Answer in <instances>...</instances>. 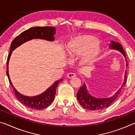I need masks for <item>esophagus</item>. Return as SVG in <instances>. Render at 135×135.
I'll use <instances>...</instances> for the list:
<instances>
[{
    "label": "esophagus",
    "mask_w": 135,
    "mask_h": 135,
    "mask_svg": "<svg viewBox=\"0 0 135 135\" xmlns=\"http://www.w3.org/2000/svg\"><path fill=\"white\" fill-rule=\"evenodd\" d=\"M67 78H68V79H72V78H73V77H76V75H75L74 73H70L67 75Z\"/></svg>",
    "instance_id": "esophagus-1"
}]
</instances>
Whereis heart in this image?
Masks as SVG:
<instances>
[{"mask_svg":"<svg viewBox=\"0 0 135 135\" xmlns=\"http://www.w3.org/2000/svg\"><path fill=\"white\" fill-rule=\"evenodd\" d=\"M65 51L70 56L82 55L81 64L86 65L94 63L100 55L102 50L97 38L83 35L70 40L66 45Z\"/></svg>","mask_w":135,"mask_h":135,"instance_id":"b5f03b06","label":"heart"}]
</instances>
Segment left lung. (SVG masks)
Wrapping results in <instances>:
<instances>
[{
	"mask_svg": "<svg viewBox=\"0 0 135 135\" xmlns=\"http://www.w3.org/2000/svg\"><path fill=\"white\" fill-rule=\"evenodd\" d=\"M109 48L119 51L126 58L125 52L120 43L111 40L109 43ZM126 61L127 67V64L126 59ZM126 80V72L125 71L124 81H123L121 88L113 96L106 98H97L93 97V96L89 93L88 89H87L86 84L85 83H84L83 86L79 89L78 92L77 93V100H79V102L80 104V105L83 107L84 108L89 109V110H100V109L107 108L109 105H110L114 100L117 99L118 95L120 94L122 88L124 86Z\"/></svg>",
	"mask_w": 135,
	"mask_h": 135,
	"instance_id": "obj_1",
	"label": "left lung"
}]
</instances>
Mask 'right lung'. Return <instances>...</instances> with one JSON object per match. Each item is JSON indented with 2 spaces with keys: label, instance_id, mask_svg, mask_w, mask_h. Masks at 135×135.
I'll return each instance as SVG.
<instances>
[{
  "label": "right lung",
  "instance_id": "add662e5",
  "mask_svg": "<svg viewBox=\"0 0 135 135\" xmlns=\"http://www.w3.org/2000/svg\"><path fill=\"white\" fill-rule=\"evenodd\" d=\"M55 31L56 28L53 27H32V28L22 32L20 34V35L14 38L11 43L9 54L8 55L7 64H6L7 65L6 74H7L10 84L12 87L15 97L22 104L31 109L40 110V109L47 108L50 105L55 98L57 86L61 81H62L63 79H60L59 80L55 81L52 86L40 95L34 96V97L25 96L18 92L13 87L12 82H11L9 74V61L10 57L13 50H15L17 47L27 41L35 39V38H38V39L45 40L49 41V42H53L55 40L54 35L56 33Z\"/></svg>",
  "mask_w": 135,
  "mask_h": 135
}]
</instances>
